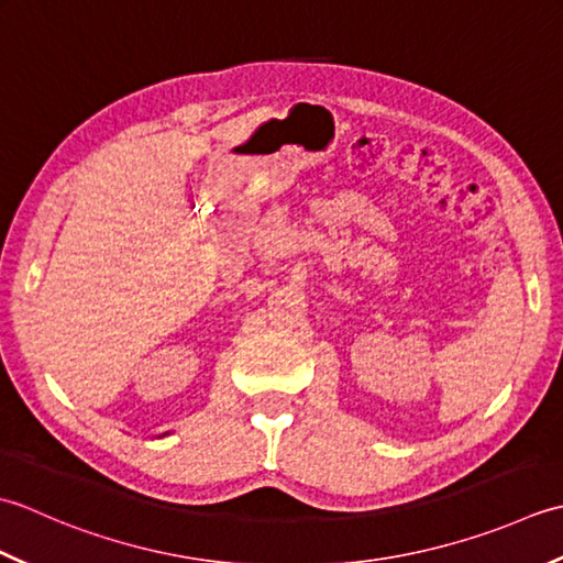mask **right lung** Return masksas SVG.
Wrapping results in <instances>:
<instances>
[{
	"label": "right lung",
	"instance_id": "1",
	"mask_svg": "<svg viewBox=\"0 0 563 563\" xmlns=\"http://www.w3.org/2000/svg\"><path fill=\"white\" fill-rule=\"evenodd\" d=\"M165 434H169V432H165Z\"/></svg>",
	"mask_w": 563,
	"mask_h": 563
}]
</instances>
